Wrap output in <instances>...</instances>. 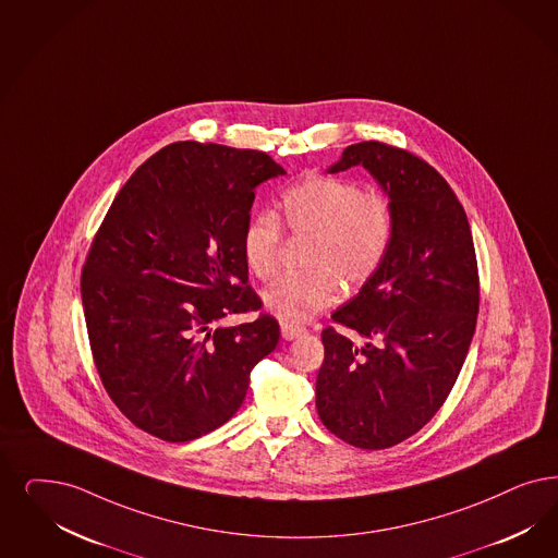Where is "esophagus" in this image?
<instances>
[{"instance_id": "esophagus-1", "label": "esophagus", "mask_w": 558, "mask_h": 558, "mask_svg": "<svg viewBox=\"0 0 558 558\" xmlns=\"http://www.w3.org/2000/svg\"><path fill=\"white\" fill-rule=\"evenodd\" d=\"M280 331H282V338H284V340H294V338H299V336H303V333H305V327L282 324Z\"/></svg>"}]
</instances>
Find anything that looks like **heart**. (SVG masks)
Instances as JSON below:
<instances>
[{"label":"heart","instance_id":"heart-1","mask_svg":"<svg viewBox=\"0 0 558 558\" xmlns=\"http://www.w3.org/2000/svg\"><path fill=\"white\" fill-rule=\"evenodd\" d=\"M284 223L294 239H311L305 274L284 276L264 292V305L284 324H303L348 290L365 287L384 266L393 241L389 195L342 177H311L280 197V214L257 211L243 231V257L259 280L276 276Z\"/></svg>","mask_w":558,"mask_h":558}]
</instances>
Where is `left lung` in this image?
<instances>
[{
    "label": "left lung",
    "instance_id": "1",
    "mask_svg": "<svg viewBox=\"0 0 558 558\" xmlns=\"http://www.w3.org/2000/svg\"><path fill=\"white\" fill-rule=\"evenodd\" d=\"M356 165L389 195L396 231L375 278L331 315L344 331H322L315 404L338 439L387 449L418 433L458 381L481 280L468 216L437 169L371 140L348 146L329 173Z\"/></svg>",
    "mask_w": 558,
    "mask_h": 558
}]
</instances>
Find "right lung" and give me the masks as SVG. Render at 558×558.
<instances>
[{
  "label": "right lung",
  "mask_w": 558,
  "mask_h": 558,
  "mask_svg": "<svg viewBox=\"0 0 558 558\" xmlns=\"http://www.w3.org/2000/svg\"><path fill=\"white\" fill-rule=\"evenodd\" d=\"M287 171L262 150L174 142L119 190L80 290L98 377L130 423L185 442L241 408L280 326L247 284L255 187ZM259 310L239 327L217 324Z\"/></svg>",
  "instance_id": "1"
}]
</instances>
